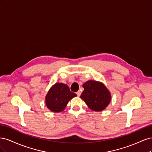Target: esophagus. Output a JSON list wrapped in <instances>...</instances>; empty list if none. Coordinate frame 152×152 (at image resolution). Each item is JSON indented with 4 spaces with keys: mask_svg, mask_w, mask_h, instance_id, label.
<instances>
[{
    "mask_svg": "<svg viewBox=\"0 0 152 152\" xmlns=\"http://www.w3.org/2000/svg\"><path fill=\"white\" fill-rule=\"evenodd\" d=\"M76 94H77V95L78 96H80V94H81V92L80 91H78L77 93H76Z\"/></svg>",
    "mask_w": 152,
    "mask_h": 152,
    "instance_id": "esophagus-1",
    "label": "esophagus"
}]
</instances>
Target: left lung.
Instances as JSON below:
<instances>
[{
    "label": "left lung",
    "instance_id": "8db88e82",
    "mask_svg": "<svg viewBox=\"0 0 152 152\" xmlns=\"http://www.w3.org/2000/svg\"><path fill=\"white\" fill-rule=\"evenodd\" d=\"M84 91L80 96L88 107L93 111H102L111 100V95L104 85L101 82L89 80L82 85Z\"/></svg>",
    "mask_w": 152,
    "mask_h": 152
}]
</instances>
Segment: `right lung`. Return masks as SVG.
I'll list each match as a JSON object with an SVG mask.
<instances>
[{"label":"right lung","instance_id":"add662e5","mask_svg":"<svg viewBox=\"0 0 152 152\" xmlns=\"http://www.w3.org/2000/svg\"><path fill=\"white\" fill-rule=\"evenodd\" d=\"M77 96L70 91L69 87L62 83L54 84L45 97L48 108L53 112H61L65 108L69 101Z\"/></svg>","mask_w":152,"mask_h":152}]
</instances>
